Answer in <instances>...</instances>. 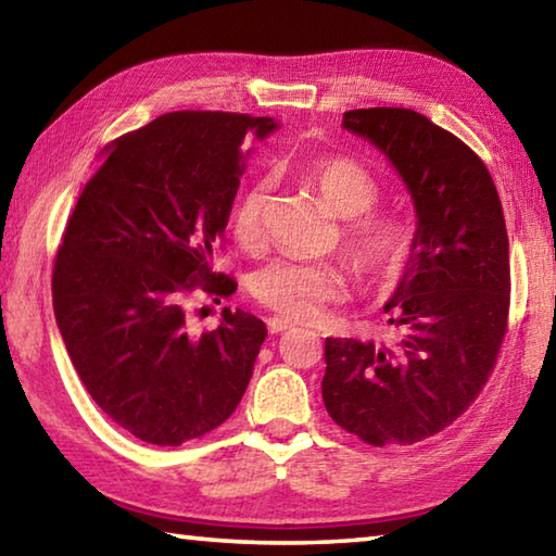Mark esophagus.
I'll use <instances>...</instances> for the list:
<instances>
[{
    "instance_id": "34e87169",
    "label": "esophagus",
    "mask_w": 556,
    "mask_h": 556,
    "mask_svg": "<svg viewBox=\"0 0 556 556\" xmlns=\"http://www.w3.org/2000/svg\"><path fill=\"white\" fill-rule=\"evenodd\" d=\"M267 328H269V333H281V331H287V328H291V321H287V318H281V316H271V318H267Z\"/></svg>"
}]
</instances>
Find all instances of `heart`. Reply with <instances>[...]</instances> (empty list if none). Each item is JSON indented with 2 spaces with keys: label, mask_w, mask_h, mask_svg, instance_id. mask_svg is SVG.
Returning <instances> with one entry per match:
<instances>
[{
  "label": "heart",
  "mask_w": 556,
  "mask_h": 556,
  "mask_svg": "<svg viewBox=\"0 0 556 556\" xmlns=\"http://www.w3.org/2000/svg\"><path fill=\"white\" fill-rule=\"evenodd\" d=\"M328 208L345 218L341 244L348 265L365 285L382 287L397 279L412 257V225L392 211H372L380 203L382 186L368 166L351 156H321L301 166ZM271 181L255 178L240 193L232 208L230 230L244 250H260L267 238ZM345 271L326 262L275 260L255 271L252 296L294 321H314L324 308L345 294Z\"/></svg>",
  "instance_id": "b5f03b06"
}]
</instances>
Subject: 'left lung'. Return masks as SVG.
<instances>
[{
    "instance_id": "obj_1",
    "label": "left lung",
    "mask_w": 556,
    "mask_h": 556,
    "mask_svg": "<svg viewBox=\"0 0 556 556\" xmlns=\"http://www.w3.org/2000/svg\"><path fill=\"white\" fill-rule=\"evenodd\" d=\"M417 208L412 257L384 304L390 343L326 338L324 404L370 446L444 431L485 388L507 333L510 248L493 176L473 149L404 108L348 110Z\"/></svg>"
}]
</instances>
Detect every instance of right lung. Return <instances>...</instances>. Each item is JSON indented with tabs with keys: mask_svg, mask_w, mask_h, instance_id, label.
Segmentation results:
<instances>
[{
	"mask_svg": "<svg viewBox=\"0 0 556 556\" xmlns=\"http://www.w3.org/2000/svg\"><path fill=\"white\" fill-rule=\"evenodd\" d=\"M269 117L181 110L112 142L65 223L53 312L65 351L98 407L129 434L181 446L238 407L267 328L223 308L193 333L188 301L238 285L213 255L244 174V139Z\"/></svg>",
	"mask_w": 556,
	"mask_h": 556,
	"instance_id": "right-lung-1",
	"label": "right lung"
}]
</instances>
